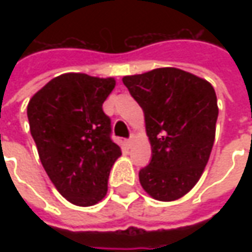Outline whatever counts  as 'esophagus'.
Instances as JSON below:
<instances>
[{"label":"esophagus","instance_id":"esophagus-1","mask_svg":"<svg viewBox=\"0 0 252 252\" xmlns=\"http://www.w3.org/2000/svg\"><path fill=\"white\" fill-rule=\"evenodd\" d=\"M133 139H134V137L131 136V137H130V139H129V140H126V144H127V146H131V143H133Z\"/></svg>","mask_w":252,"mask_h":252}]
</instances>
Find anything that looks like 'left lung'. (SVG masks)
<instances>
[{
  "mask_svg": "<svg viewBox=\"0 0 252 252\" xmlns=\"http://www.w3.org/2000/svg\"><path fill=\"white\" fill-rule=\"evenodd\" d=\"M144 112L151 161L139 179L151 198L171 202L196 185L208 164L219 108L212 84L162 67L122 78Z\"/></svg>",
  "mask_w": 252,
  "mask_h": 252,
  "instance_id": "left-lung-1",
  "label": "left lung"
}]
</instances>
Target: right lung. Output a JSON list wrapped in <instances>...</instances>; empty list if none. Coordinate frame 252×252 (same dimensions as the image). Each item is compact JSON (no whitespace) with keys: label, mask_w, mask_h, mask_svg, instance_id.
<instances>
[{"label":"right lung","mask_w":252,"mask_h":252,"mask_svg":"<svg viewBox=\"0 0 252 252\" xmlns=\"http://www.w3.org/2000/svg\"><path fill=\"white\" fill-rule=\"evenodd\" d=\"M115 78L65 73L50 80L28 103V119L46 174L64 198L92 206L105 198L121 147L111 140L102 103Z\"/></svg>","instance_id":"add662e5"}]
</instances>
